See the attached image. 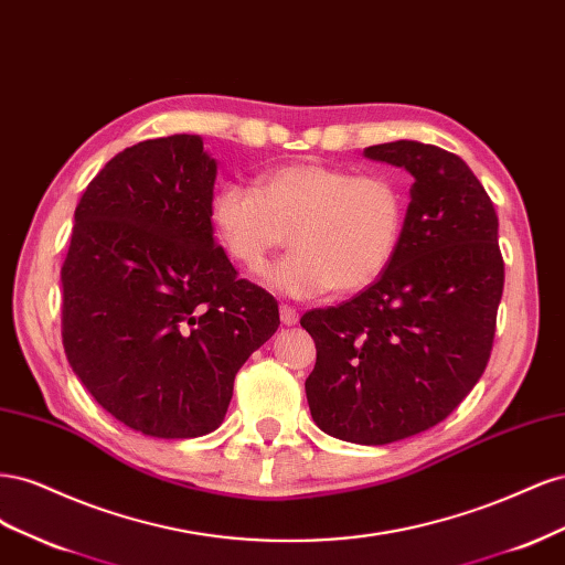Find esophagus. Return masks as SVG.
I'll list each match as a JSON object with an SVG mask.
<instances>
[{
    "label": "esophagus",
    "instance_id": "1",
    "mask_svg": "<svg viewBox=\"0 0 565 565\" xmlns=\"http://www.w3.org/2000/svg\"><path fill=\"white\" fill-rule=\"evenodd\" d=\"M280 320H282V324H297L299 322V313L292 309V306H280Z\"/></svg>",
    "mask_w": 565,
    "mask_h": 565
}]
</instances>
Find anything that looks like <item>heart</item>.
I'll use <instances>...</instances> for the list:
<instances>
[{
    "instance_id": "1",
    "label": "heart",
    "mask_w": 565,
    "mask_h": 565,
    "mask_svg": "<svg viewBox=\"0 0 565 565\" xmlns=\"http://www.w3.org/2000/svg\"><path fill=\"white\" fill-rule=\"evenodd\" d=\"M212 224L231 259L262 270L289 233L292 252L264 282L295 299L334 289L353 295L382 278L403 231V195L384 177H353L322 162L285 164L254 188L226 183L212 198Z\"/></svg>"
}]
</instances>
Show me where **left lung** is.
<instances>
[{"label":"left lung","mask_w":565,"mask_h":565,"mask_svg":"<svg viewBox=\"0 0 565 565\" xmlns=\"http://www.w3.org/2000/svg\"><path fill=\"white\" fill-rule=\"evenodd\" d=\"M363 156L403 167L415 183L382 278L303 313L316 341L306 398L324 434L386 446L446 419L481 380L504 262L498 214L465 160L419 141L370 146Z\"/></svg>","instance_id":"obj_1"}]
</instances>
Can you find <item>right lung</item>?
<instances>
[{"label":"right lung","mask_w":565,"mask_h":565,"mask_svg":"<svg viewBox=\"0 0 565 565\" xmlns=\"http://www.w3.org/2000/svg\"><path fill=\"white\" fill-rule=\"evenodd\" d=\"M216 160L195 134L141 141L100 169L75 210L63 347L94 401L129 429H218L235 374L278 330V301L214 245Z\"/></svg>","instance_id":"add662e5"}]
</instances>
